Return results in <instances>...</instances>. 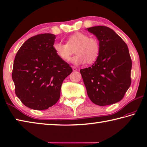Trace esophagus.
Masks as SVG:
<instances>
[{"mask_svg": "<svg viewBox=\"0 0 147 147\" xmlns=\"http://www.w3.org/2000/svg\"><path fill=\"white\" fill-rule=\"evenodd\" d=\"M72 70H73V71H76L77 70V68L76 67H75V66H72Z\"/></svg>", "mask_w": 147, "mask_h": 147, "instance_id": "esophagus-1", "label": "esophagus"}]
</instances>
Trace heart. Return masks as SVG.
I'll return each instance as SVG.
<instances>
[{
    "instance_id": "heart-1",
    "label": "heart",
    "mask_w": 147,
    "mask_h": 147,
    "mask_svg": "<svg viewBox=\"0 0 147 147\" xmlns=\"http://www.w3.org/2000/svg\"><path fill=\"white\" fill-rule=\"evenodd\" d=\"M66 43H55L53 48L57 56L64 61L68 62L74 52L76 54L71 59V63L80 65L86 61L91 64L97 59L100 54L99 41L95 38L82 32H76L68 36Z\"/></svg>"
}]
</instances>
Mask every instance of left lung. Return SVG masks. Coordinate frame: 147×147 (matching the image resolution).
I'll list each match as a JSON object with an SVG mask.
<instances>
[{"instance_id":"8db88e82","label":"left lung","mask_w":147,"mask_h":147,"mask_svg":"<svg viewBox=\"0 0 147 147\" xmlns=\"http://www.w3.org/2000/svg\"><path fill=\"white\" fill-rule=\"evenodd\" d=\"M88 30L99 41V56L89 68L80 70L91 102L100 106L117 103L131 84L132 60L128 47L113 29L95 26Z\"/></svg>"}]
</instances>
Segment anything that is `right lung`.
Returning <instances> with one entry per match:
<instances>
[{"label":"right lung","mask_w":147,"mask_h":147,"mask_svg":"<svg viewBox=\"0 0 147 147\" xmlns=\"http://www.w3.org/2000/svg\"><path fill=\"white\" fill-rule=\"evenodd\" d=\"M56 36L41 34L29 38L16 54L12 79L16 96L22 103L35 110L56 104L65 79L72 72L60 59L53 45Z\"/></svg>","instance_id":"right-lung-1"}]
</instances>
